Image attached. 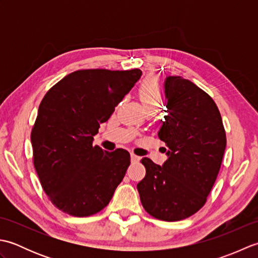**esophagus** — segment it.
Masks as SVG:
<instances>
[{"label": "esophagus", "instance_id": "1", "mask_svg": "<svg viewBox=\"0 0 258 258\" xmlns=\"http://www.w3.org/2000/svg\"><path fill=\"white\" fill-rule=\"evenodd\" d=\"M131 161H132L133 163H136V162L140 161V157L138 155L133 154V153H131Z\"/></svg>", "mask_w": 258, "mask_h": 258}]
</instances>
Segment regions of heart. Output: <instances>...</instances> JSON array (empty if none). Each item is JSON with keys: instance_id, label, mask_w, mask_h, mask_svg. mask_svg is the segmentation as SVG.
Returning a JSON list of instances; mask_svg holds the SVG:
<instances>
[{"instance_id": "heart-1", "label": "heart", "mask_w": 258, "mask_h": 258, "mask_svg": "<svg viewBox=\"0 0 258 258\" xmlns=\"http://www.w3.org/2000/svg\"><path fill=\"white\" fill-rule=\"evenodd\" d=\"M140 100L145 109L158 108L162 103V91L155 78L145 79L139 89Z\"/></svg>"}]
</instances>
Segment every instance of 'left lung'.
<instances>
[{
  "mask_svg": "<svg viewBox=\"0 0 258 258\" xmlns=\"http://www.w3.org/2000/svg\"><path fill=\"white\" fill-rule=\"evenodd\" d=\"M165 120L158 138L167 160L142 158L145 177L138 184L142 205L157 220L176 222L200 211L220 172L226 134L213 98L180 76L164 81Z\"/></svg>",
  "mask_w": 258,
  "mask_h": 258,
  "instance_id": "left-lung-1",
  "label": "left lung"
}]
</instances>
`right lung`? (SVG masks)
<instances>
[{
  "label": "right lung",
  "mask_w": 258,
  "mask_h": 258,
  "mask_svg": "<svg viewBox=\"0 0 258 258\" xmlns=\"http://www.w3.org/2000/svg\"><path fill=\"white\" fill-rule=\"evenodd\" d=\"M142 71L81 70L43 98L31 133L34 167L58 210L76 217L105 207L131 164L130 153L104 152L93 136L133 89Z\"/></svg>",
  "instance_id": "right-lung-1"
}]
</instances>
